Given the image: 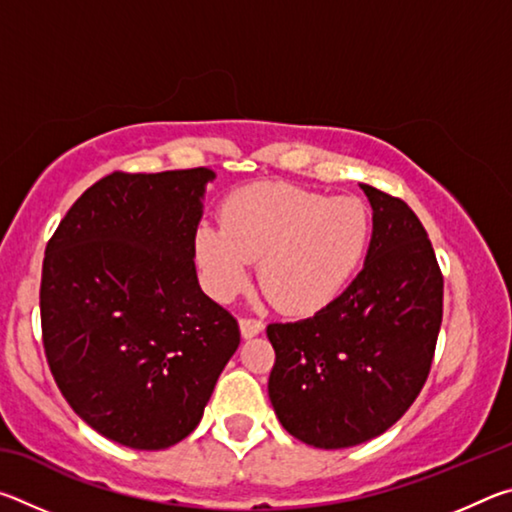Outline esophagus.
Returning <instances> with one entry per match:
<instances>
[{
    "instance_id": "esophagus-1",
    "label": "esophagus",
    "mask_w": 512,
    "mask_h": 512,
    "mask_svg": "<svg viewBox=\"0 0 512 512\" xmlns=\"http://www.w3.org/2000/svg\"><path fill=\"white\" fill-rule=\"evenodd\" d=\"M239 329H241V336H244V339H253V336L262 334L264 323H262V320H257V318H241Z\"/></svg>"
}]
</instances>
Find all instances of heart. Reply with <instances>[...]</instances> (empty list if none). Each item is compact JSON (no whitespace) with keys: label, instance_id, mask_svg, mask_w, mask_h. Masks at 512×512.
<instances>
[{"label":"heart","instance_id":"heart-1","mask_svg":"<svg viewBox=\"0 0 512 512\" xmlns=\"http://www.w3.org/2000/svg\"><path fill=\"white\" fill-rule=\"evenodd\" d=\"M370 241V214L357 198H329L287 183H259L232 194L223 223L198 225L194 248L205 287L230 300L250 282L284 314L329 305L350 282Z\"/></svg>","mask_w":512,"mask_h":512}]
</instances>
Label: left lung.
Listing matches in <instances>:
<instances>
[{"mask_svg": "<svg viewBox=\"0 0 512 512\" xmlns=\"http://www.w3.org/2000/svg\"><path fill=\"white\" fill-rule=\"evenodd\" d=\"M361 189L372 239L359 275L311 318L266 327L277 420L320 449L366 443L409 411L443 323V273L427 230L402 198Z\"/></svg>", "mask_w": 512, "mask_h": 512, "instance_id": "1", "label": "left lung"}]
</instances>
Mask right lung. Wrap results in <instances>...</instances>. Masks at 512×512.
<instances>
[{"label": "right lung", "instance_id": "right-lung-1", "mask_svg": "<svg viewBox=\"0 0 512 512\" xmlns=\"http://www.w3.org/2000/svg\"><path fill=\"white\" fill-rule=\"evenodd\" d=\"M214 171H115L85 189L42 262V345L101 436L167 449L192 433L239 325L198 287L194 237Z\"/></svg>", "mask_w": 512, "mask_h": 512}]
</instances>
